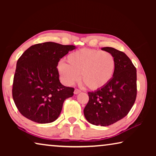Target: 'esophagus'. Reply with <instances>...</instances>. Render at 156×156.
Listing matches in <instances>:
<instances>
[{
	"label": "esophagus",
	"mask_w": 156,
	"mask_h": 156,
	"mask_svg": "<svg viewBox=\"0 0 156 156\" xmlns=\"http://www.w3.org/2000/svg\"><path fill=\"white\" fill-rule=\"evenodd\" d=\"M80 92H81V91L80 90V89H75V90H74V94H79V93H80Z\"/></svg>",
	"instance_id": "esophagus-1"
}]
</instances>
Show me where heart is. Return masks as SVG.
Segmentation results:
<instances>
[{
	"label": "heart",
	"mask_w": 156,
	"mask_h": 156,
	"mask_svg": "<svg viewBox=\"0 0 156 156\" xmlns=\"http://www.w3.org/2000/svg\"><path fill=\"white\" fill-rule=\"evenodd\" d=\"M68 64L60 62L58 71L65 83L73 84L79 79L91 89L105 87L114 75L116 61L109 51L83 48L71 53L67 57Z\"/></svg>",
	"instance_id": "b5f03b06"
}]
</instances>
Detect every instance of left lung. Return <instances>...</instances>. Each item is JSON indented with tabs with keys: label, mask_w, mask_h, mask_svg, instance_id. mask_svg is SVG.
<instances>
[{
	"label": "left lung",
	"mask_w": 156,
	"mask_h": 156,
	"mask_svg": "<svg viewBox=\"0 0 156 156\" xmlns=\"http://www.w3.org/2000/svg\"><path fill=\"white\" fill-rule=\"evenodd\" d=\"M102 50L113 55L116 61L113 78L105 87L88 92L84 117L92 125L109 126L128 114L137 96L136 68L125 53L113 47Z\"/></svg>",
	"instance_id": "obj_1"
}]
</instances>
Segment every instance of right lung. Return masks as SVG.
I'll use <instances>...</instances> for the list:
<instances>
[{"label":"right lung","mask_w":156,"mask_h":156,"mask_svg":"<svg viewBox=\"0 0 156 156\" xmlns=\"http://www.w3.org/2000/svg\"><path fill=\"white\" fill-rule=\"evenodd\" d=\"M73 45L53 42L34 44L18 58L13 81L12 96L20 113L37 123L56 120L65 99L73 96L74 88L59 80L57 66Z\"/></svg>","instance_id":"1"}]
</instances>
